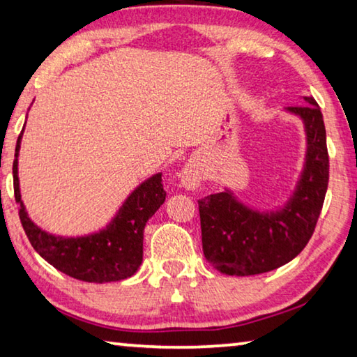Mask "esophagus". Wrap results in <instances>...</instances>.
I'll list each match as a JSON object with an SVG mask.
<instances>
[{"instance_id":"34e87169","label":"esophagus","mask_w":357,"mask_h":357,"mask_svg":"<svg viewBox=\"0 0 357 357\" xmlns=\"http://www.w3.org/2000/svg\"><path fill=\"white\" fill-rule=\"evenodd\" d=\"M200 179H202V173H200V169L197 168L195 165H188L184 168V172H183V184L185 185V188L188 189H195L197 188V184L200 183Z\"/></svg>"}]
</instances>
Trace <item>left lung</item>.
I'll use <instances>...</instances> for the list:
<instances>
[{
  "label": "left lung",
  "instance_id": "1",
  "mask_svg": "<svg viewBox=\"0 0 357 357\" xmlns=\"http://www.w3.org/2000/svg\"><path fill=\"white\" fill-rule=\"evenodd\" d=\"M308 105L287 107L307 128V162L296 194L282 211L260 214L229 192L199 200L203 254L225 275L250 276L281 267L298 256L313 235L329 184V152L322 112Z\"/></svg>",
  "mask_w": 357,
  "mask_h": 357
}]
</instances>
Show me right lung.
I'll return each mask as SVG.
<instances>
[{"mask_svg": "<svg viewBox=\"0 0 357 357\" xmlns=\"http://www.w3.org/2000/svg\"><path fill=\"white\" fill-rule=\"evenodd\" d=\"M22 130L15 146L13 163L14 195L20 205L19 216L22 227L31 246L44 260L71 278L87 282L121 281L132 276L143 260V235L148 219L152 218L163 202L162 174L146 181L128 197L119 209L114 220L100 234L81 238H61L49 235L31 222L20 199L19 176H17V155H19Z\"/></svg>", "mask_w": 357, "mask_h": 357, "instance_id": "add662e5", "label": "right lung"}]
</instances>
